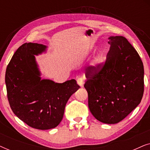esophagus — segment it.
Here are the masks:
<instances>
[{"instance_id": "34e87169", "label": "esophagus", "mask_w": 150, "mask_h": 150, "mask_svg": "<svg viewBox=\"0 0 150 150\" xmlns=\"http://www.w3.org/2000/svg\"><path fill=\"white\" fill-rule=\"evenodd\" d=\"M77 83L81 87L83 86V79L82 77H79L77 79Z\"/></svg>"}]
</instances>
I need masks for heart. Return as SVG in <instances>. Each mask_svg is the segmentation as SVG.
Returning a JSON list of instances; mask_svg holds the SVG:
<instances>
[{
  "mask_svg": "<svg viewBox=\"0 0 150 150\" xmlns=\"http://www.w3.org/2000/svg\"><path fill=\"white\" fill-rule=\"evenodd\" d=\"M99 62H100V59L99 58H96L95 60H94V61H93V66H96V65H97V64Z\"/></svg>",
  "mask_w": 150,
  "mask_h": 150,
  "instance_id": "heart-1",
  "label": "heart"
}]
</instances>
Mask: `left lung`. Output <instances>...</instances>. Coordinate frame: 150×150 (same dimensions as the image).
I'll return each instance as SVG.
<instances>
[{
    "label": "left lung",
    "mask_w": 150,
    "mask_h": 150,
    "mask_svg": "<svg viewBox=\"0 0 150 150\" xmlns=\"http://www.w3.org/2000/svg\"><path fill=\"white\" fill-rule=\"evenodd\" d=\"M106 61L85 69L88 106L96 120L117 124L140 104L144 69L138 52L123 36L110 37Z\"/></svg>",
    "instance_id": "obj_1"
}]
</instances>
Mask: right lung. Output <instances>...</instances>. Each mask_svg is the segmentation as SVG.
Listing matches in <instances>:
<instances>
[{
	"instance_id": "1",
	"label": "right lung",
	"mask_w": 150,
	"mask_h": 150,
	"mask_svg": "<svg viewBox=\"0 0 150 150\" xmlns=\"http://www.w3.org/2000/svg\"><path fill=\"white\" fill-rule=\"evenodd\" d=\"M37 43L18 48L5 73L7 98L13 113L38 130L54 128L62 120L67 102L80 88L74 79L63 83L41 80L34 55L46 50Z\"/></svg>"
}]
</instances>
